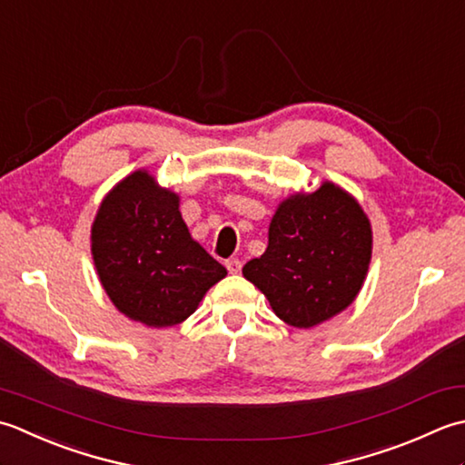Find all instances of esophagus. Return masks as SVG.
Returning <instances> with one entry per match:
<instances>
[{
    "label": "esophagus",
    "instance_id": "obj_1",
    "mask_svg": "<svg viewBox=\"0 0 465 465\" xmlns=\"http://www.w3.org/2000/svg\"><path fill=\"white\" fill-rule=\"evenodd\" d=\"M241 267H242V262L239 259H229V261H226V269H229L231 274H239Z\"/></svg>",
    "mask_w": 465,
    "mask_h": 465
}]
</instances>
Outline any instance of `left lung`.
Instances as JSON below:
<instances>
[{
	"mask_svg": "<svg viewBox=\"0 0 465 465\" xmlns=\"http://www.w3.org/2000/svg\"><path fill=\"white\" fill-rule=\"evenodd\" d=\"M373 232L361 204L325 180L315 193L285 198L269 226V246L242 267L287 325L309 329L345 311L363 287Z\"/></svg>",
	"mask_w": 465,
	"mask_h": 465,
	"instance_id": "left-lung-1",
	"label": "left lung"
}]
</instances>
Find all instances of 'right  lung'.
<instances>
[{"instance_id":"obj_1","label":"right lung","mask_w":465,"mask_h":465,"mask_svg":"<svg viewBox=\"0 0 465 465\" xmlns=\"http://www.w3.org/2000/svg\"><path fill=\"white\" fill-rule=\"evenodd\" d=\"M176 193L136 170L104 196L92 224V257L120 312L148 327H174L196 311L226 269L198 244Z\"/></svg>"}]
</instances>
